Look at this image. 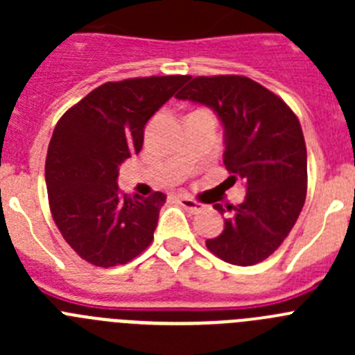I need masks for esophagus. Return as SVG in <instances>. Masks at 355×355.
Masks as SVG:
<instances>
[{
  "label": "esophagus",
  "mask_w": 355,
  "mask_h": 355,
  "mask_svg": "<svg viewBox=\"0 0 355 355\" xmlns=\"http://www.w3.org/2000/svg\"><path fill=\"white\" fill-rule=\"evenodd\" d=\"M178 202L190 213H200L205 209V206L197 202V200H192L190 197H178Z\"/></svg>",
  "instance_id": "1"
}]
</instances>
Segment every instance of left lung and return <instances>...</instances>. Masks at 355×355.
<instances>
[{
  "label": "left lung",
  "mask_w": 355,
  "mask_h": 355,
  "mask_svg": "<svg viewBox=\"0 0 355 355\" xmlns=\"http://www.w3.org/2000/svg\"><path fill=\"white\" fill-rule=\"evenodd\" d=\"M178 99L206 105L224 126V165L233 187L243 181L245 199L227 206L224 231L206 240L216 258L250 266L274 254L302 211L307 153L302 128L290 106L245 76L188 78ZM216 211L224 213L222 205Z\"/></svg>",
  "instance_id": "8db88e82"
}]
</instances>
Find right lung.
<instances>
[{
  "label": "right lung",
  "mask_w": 355,
  "mask_h": 355,
  "mask_svg": "<svg viewBox=\"0 0 355 355\" xmlns=\"http://www.w3.org/2000/svg\"><path fill=\"white\" fill-rule=\"evenodd\" d=\"M188 76L108 81L69 108L46 156L53 220L81 259L110 268L149 247L167 196L128 197L117 187L119 165L139 155L147 121Z\"/></svg>",
  "instance_id": "obj_1"
}]
</instances>
